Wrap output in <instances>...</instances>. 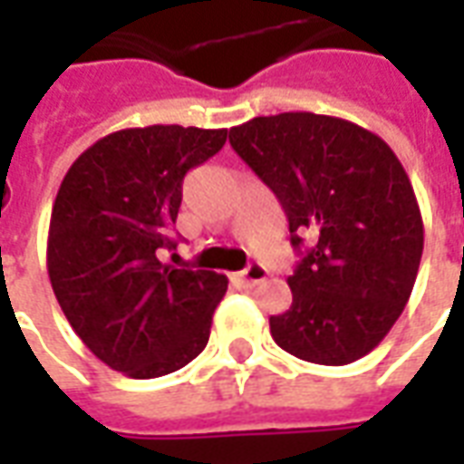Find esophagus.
Segmentation results:
<instances>
[{"mask_svg": "<svg viewBox=\"0 0 464 464\" xmlns=\"http://www.w3.org/2000/svg\"><path fill=\"white\" fill-rule=\"evenodd\" d=\"M238 281H241L243 285H256V283L266 281V268H263L261 263H251L246 271L238 273Z\"/></svg>", "mask_w": 464, "mask_h": 464, "instance_id": "obj_1", "label": "esophagus"}]
</instances>
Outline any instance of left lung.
I'll return each instance as SVG.
<instances>
[{"label":"left lung","instance_id":"1","mask_svg":"<svg viewBox=\"0 0 464 464\" xmlns=\"http://www.w3.org/2000/svg\"><path fill=\"white\" fill-rule=\"evenodd\" d=\"M228 141L281 201L293 248L311 238L273 341L318 365L368 355L405 308L425 241L398 156L358 123L311 111L256 116Z\"/></svg>","mask_w":464,"mask_h":464}]
</instances>
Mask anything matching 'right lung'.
<instances>
[{
	"mask_svg": "<svg viewBox=\"0 0 464 464\" xmlns=\"http://www.w3.org/2000/svg\"><path fill=\"white\" fill-rule=\"evenodd\" d=\"M226 129H121L89 146L56 193L46 271L66 321L109 368L149 380L188 365L208 343L228 281L159 261L183 176L226 143Z\"/></svg>",
	"mask_w": 464,
	"mask_h": 464,
	"instance_id": "right-lung-1",
	"label": "right lung"
}]
</instances>
